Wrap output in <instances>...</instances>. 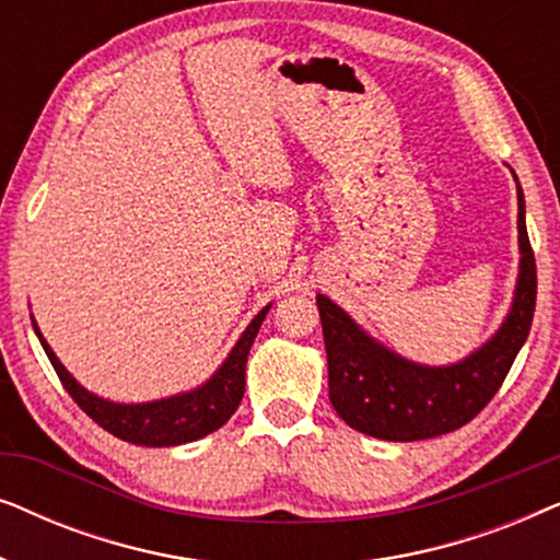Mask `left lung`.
Instances as JSON below:
<instances>
[{
	"mask_svg": "<svg viewBox=\"0 0 560 560\" xmlns=\"http://www.w3.org/2000/svg\"><path fill=\"white\" fill-rule=\"evenodd\" d=\"M517 206L523 259L515 303L492 341L464 362L454 366L412 364L372 341L326 295L316 298L328 357V397L347 425L382 441H423L456 431L487 408L530 334L538 295L520 183Z\"/></svg>",
	"mask_w": 560,
	"mask_h": 560,
	"instance_id": "8db88e82",
	"label": "left lung"
}]
</instances>
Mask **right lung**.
<instances>
[{"label":"right lung","instance_id":"add662e5","mask_svg":"<svg viewBox=\"0 0 560 560\" xmlns=\"http://www.w3.org/2000/svg\"><path fill=\"white\" fill-rule=\"evenodd\" d=\"M267 311H270V305L257 313L255 320L247 326V331L242 334V339L236 341L232 354H229L224 364H221V370L213 374L203 387L194 389V393L175 395L167 397V400L148 405H117L86 393V389L66 372V366L58 362V357L52 354V349L45 343L35 324L33 328L37 339L43 343L45 354L50 359L52 370L58 374V380L63 382V387L68 389V395L73 397L75 405H79L94 423H98L104 431H109L121 441L135 443V446H180V443L198 441L203 439V435L219 431V428L234 416V410L240 408L244 397L247 354L259 326H262Z\"/></svg>","mask_w":560,"mask_h":560}]
</instances>
